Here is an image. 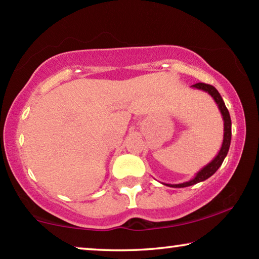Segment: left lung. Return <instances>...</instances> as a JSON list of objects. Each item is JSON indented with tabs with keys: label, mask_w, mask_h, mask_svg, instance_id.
I'll return each instance as SVG.
<instances>
[{
	"label": "left lung",
	"mask_w": 259,
	"mask_h": 259,
	"mask_svg": "<svg viewBox=\"0 0 259 259\" xmlns=\"http://www.w3.org/2000/svg\"><path fill=\"white\" fill-rule=\"evenodd\" d=\"M192 88H195V89L202 90L204 93H208L211 97L213 98L214 103L217 104V106L219 108V111L222 113L223 116V121H224V137H223V144L221 150H219L218 154L213 157V160H211V162L203 166L200 171L195 175L194 178H192L191 181L182 183V184H165L162 183L163 185H166L169 187H175V188H181V187H187L191 185H194V184H198L200 182H203L205 179H208L209 177H211L212 175L217 171L219 166L222 165L223 161L227 155L230 150V145H231V137H232V122H231V116L229 113V109L226 108L224 100H223L221 94L218 93L217 89L212 85L210 84H205V83H195L193 84Z\"/></svg>",
	"instance_id": "1"
}]
</instances>
